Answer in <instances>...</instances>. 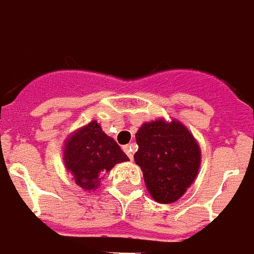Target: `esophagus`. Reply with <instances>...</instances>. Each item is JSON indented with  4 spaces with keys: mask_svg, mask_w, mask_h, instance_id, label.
I'll use <instances>...</instances> for the list:
<instances>
[{
    "mask_svg": "<svg viewBox=\"0 0 254 254\" xmlns=\"http://www.w3.org/2000/svg\"><path fill=\"white\" fill-rule=\"evenodd\" d=\"M134 150H135V145L134 143H131V145H126L123 146V151H125L127 157H128L129 160H132L134 158Z\"/></svg>",
    "mask_w": 254,
    "mask_h": 254,
    "instance_id": "34e87169",
    "label": "esophagus"
}]
</instances>
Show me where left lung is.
<instances>
[{
	"instance_id": "obj_1",
	"label": "left lung",
	"mask_w": 254,
	"mask_h": 254,
	"mask_svg": "<svg viewBox=\"0 0 254 254\" xmlns=\"http://www.w3.org/2000/svg\"><path fill=\"white\" fill-rule=\"evenodd\" d=\"M135 162L143 172L150 195L158 203H173L186 193L200 166V149L180 122L155 120L135 134Z\"/></svg>"
}]
</instances>
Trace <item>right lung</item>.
Returning <instances> with one entry per match:
<instances>
[{"label":"right lung","mask_w":254,"mask_h":254,"mask_svg":"<svg viewBox=\"0 0 254 254\" xmlns=\"http://www.w3.org/2000/svg\"><path fill=\"white\" fill-rule=\"evenodd\" d=\"M128 161L119 145L105 134L97 122H90L71 135L64 146V164L84 190H96L104 173L118 162Z\"/></svg>","instance_id":"obj_1"}]
</instances>
